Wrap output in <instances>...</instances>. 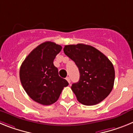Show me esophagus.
Wrapping results in <instances>:
<instances>
[{"mask_svg":"<svg viewBox=\"0 0 133 133\" xmlns=\"http://www.w3.org/2000/svg\"><path fill=\"white\" fill-rule=\"evenodd\" d=\"M66 81H67L68 82H69V84H70V77H66Z\"/></svg>","mask_w":133,"mask_h":133,"instance_id":"1","label":"esophagus"}]
</instances>
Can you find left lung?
Instances as JSON below:
<instances>
[{
	"label": "left lung",
	"instance_id": "8db88e82",
	"mask_svg": "<svg viewBox=\"0 0 133 133\" xmlns=\"http://www.w3.org/2000/svg\"><path fill=\"white\" fill-rule=\"evenodd\" d=\"M63 50L79 70V81L71 87L78 101L87 106L103 101L112 90L115 82V69L110 60L87 44L65 45Z\"/></svg>",
	"mask_w": 133,
	"mask_h": 133
}]
</instances>
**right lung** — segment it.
Listing matches in <instances>:
<instances>
[{
  "label": "right lung",
  "mask_w": 133,
  "mask_h": 133,
  "mask_svg": "<svg viewBox=\"0 0 133 133\" xmlns=\"http://www.w3.org/2000/svg\"><path fill=\"white\" fill-rule=\"evenodd\" d=\"M62 46L47 41L36 46L26 57L20 69V79L24 90L36 103L50 105L58 99L69 83L58 75L54 59Z\"/></svg>",
  "instance_id": "right-lung-1"
}]
</instances>
